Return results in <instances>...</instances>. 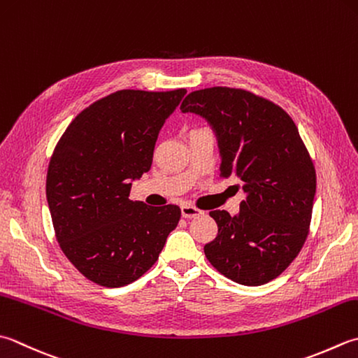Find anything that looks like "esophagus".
<instances>
[{
	"label": "esophagus",
	"instance_id": "esophagus-1",
	"mask_svg": "<svg viewBox=\"0 0 358 358\" xmlns=\"http://www.w3.org/2000/svg\"><path fill=\"white\" fill-rule=\"evenodd\" d=\"M201 214H203V211H200V209L194 208L191 205L181 206V215H183L185 219H194V217H200Z\"/></svg>",
	"mask_w": 358,
	"mask_h": 358
}]
</instances>
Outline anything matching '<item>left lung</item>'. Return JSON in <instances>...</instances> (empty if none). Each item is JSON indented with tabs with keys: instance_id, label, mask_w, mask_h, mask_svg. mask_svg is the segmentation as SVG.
Wrapping results in <instances>:
<instances>
[{
	"instance_id": "1",
	"label": "left lung",
	"mask_w": 358,
	"mask_h": 358,
	"mask_svg": "<svg viewBox=\"0 0 358 358\" xmlns=\"http://www.w3.org/2000/svg\"><path fill=\"white\" fill-rule=\"evenodd\" d=\"M180 110L205 119L220 153V175L237 178L247 197L236 215L214 209L219 227L208 261L242 285L278 278L309 234L317 173L298 127L285 111L250 91H192Z\"/></svg>"
}]
</instances>
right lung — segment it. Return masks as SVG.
<instances>
[{
	"instance_id": "right-lung-1",
	"label": "right lung",
	"mask_w": 358,
	"mask_h": 358,
	"mask_svg": "<svg viewBox=\"0 0 358 358\" xmlns=\"http://www.w3.org/2000/svg\"><path fill=\"white\" fill-rule=\"evenodd\" d=\"M185 94L116 91L77 115L55 145L48 206L62 251L90 281L108 289L136 281L178 225V206H147L129 195Z\"/></svg>"
}]
</instances>
